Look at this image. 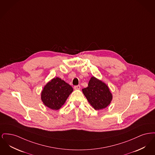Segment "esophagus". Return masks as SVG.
<instances>
[{
	"label": "esophagus",
	"mask_w": 155,
	"mask_h": 155,
	"mask_svg": "<svg viewBox=\"0 0 155 155\" xmlns=\"http://www.w3.org/2000/svg\"><path fill=\"white\" fill-rule=\"evenodd\" d=\"M74 89H76V90H78V89H80L81 88V86L80 85H76V86H74Z\"/></svg>",
	"instance_id": "obj_1"
}]
</instances>
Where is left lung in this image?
Returning <instances> with one entry per match:
<instances>
[{"label": "left lung", "mask_w": 155, "mask_h": 155, "mask_svg": "<svg viewBox=\"0 0 155 155\" xmlns=\"http://www.w3.org/2000/svg\"><path fill=\"white\" fill-rule=\"evenodd\" d=\"M82 91L89 103L97 110L106 108L113 98L107 85L95 77L91 78L88 87L82 89Z\"/></svg>", "instance_id": "8db88e82"}]
</instances>
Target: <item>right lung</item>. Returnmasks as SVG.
I'll use <instances>...</instances> for the list:
<instances>
[{"label":"right lung","mask_w":155,"mask_h":155,"mask_svg":"<svg viewBox=\"0 0 155 155\" xmlns=\"http://www.w3.org/2000/svg\"><path fill=\"white\" fill-rule=\"evenodd\" d=\"M73 91L71 86L59 77L47 83L41 93V99L46 106L52 110H59Z\"/></svg>","instance_id":"add662e5"}]
</instances>
